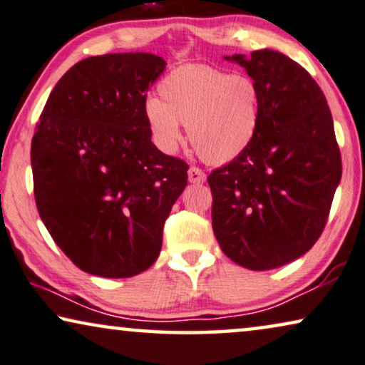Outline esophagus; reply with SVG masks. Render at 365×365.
Instances as JSON below:
<instances>
[{
  "label": "esophagus",
  "mask_w": 365,
  "mask_h": 365,
  "mask_svg": "<svg viewBox=\"0 0 365 365\" xmlns=\"http://www.w3.org/2000/svg\"><path fill=\"white\" fill-rule=\"evenodd\" d=\"M188 180L192 183H203L205 180H207V175H205V172L202 170V168L192 167L188 170Z\"/></svg>",
  "instance_id": "obj_1"
}]
</instances>
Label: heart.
I'll list each match as a JSON object with an SVG mask.
<instances>
[{
    "mask_svg": "<svg viewBox=\"0 0 365 365\" xmlns=\"http://www.w3.org/2000/svg\"><path fill=\"white\" fill-rule=\"evenodd\" d=\"M158 99L145 104L147 124L163 152H175L180 124L203 160L227 163L253 142L259 125L261 94L256 82L203 64L173 69L158 84Z\"/></svg>",
    "mask_w": 365,
    "mask_h": 365,
    "instance_id": "obj_1",
    "label": "heart"
}]
</instances>
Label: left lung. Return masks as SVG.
<instances>
[{
  "label": "left lung",
  "instance_id": "obj_1",
  "mask_svg": "<svg viewBox=\"0 0 365 365\" xmlns=\"http://www.w3.org/2000/svg\"><path fill=\"white\" fill-rule=\"evenodd\" d=\"M243 66L261 94L250 147L208 175L220 248L253 271L307 253L326 227L342 175L332 115L321 87L283 53L253 51Z\"/></svg>",
  "mask_w": 365,
  "mask_h": 365
}]
</instances>
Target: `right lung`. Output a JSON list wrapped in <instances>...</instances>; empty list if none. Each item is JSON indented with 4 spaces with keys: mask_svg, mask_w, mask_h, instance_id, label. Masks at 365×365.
Instances as JSON below:
<instances>
[{
    "mask_svg": "<svg viewBox=\"0 0 365 365\" xmlns=\"http://www.w3.org/2000/svg\"><path fill=\"white\" fill-rule=\"evenodd\" d=\"M148 53L92 56L46 102L31 142L39 217L89 274L130 278L160 255L165 220L188 165L152 143L147 91L165 69Z\"/></svg>",
    "mask_w": 365,
    "mask_h": 365,
    "instance_id": "obj_1",
    "label": "right lung"
}]
</instances>
